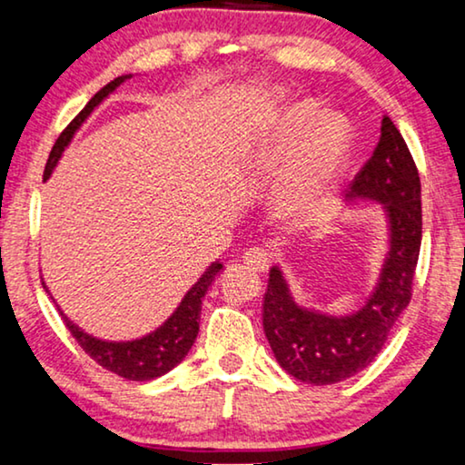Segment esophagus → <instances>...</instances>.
<instances>
[{"label": "esophagus", "instance_id": "1", "mask_svg": "<svg viewBox=\"0 0 465 465\" xmlns=\"http://www.w3.org/2000/svg\"><path fill=\"white\" fill-rule=\"evenodd\" d=\"M242 263L252 272H265L272 263V257L270 252L263 251V248H248V251L242 254Z\"/></svg>", "mask_w": 465, "mask_h": 465}]
</instances>
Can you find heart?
Listing matches in <instances>:
<instances>
[{
	"label": "heart",
	"mask_w": 465,
	"mask_h": 465,
	"mask_svg": "<svg viewBox=\"0 0 465 465\" xmlns=\"http://www.w3.org/2000/svg\"><path fill=\"white\" fill-rule=\"evenodd\" d=\"M354 152L350 122L324 114L316 101L282 107L254 141L246 170L257 181L283 176L276 187V208L284 219L312 221L329 204V195Z\"/></svg>",
	"instance_id": "obj_1"
}]
</instances>
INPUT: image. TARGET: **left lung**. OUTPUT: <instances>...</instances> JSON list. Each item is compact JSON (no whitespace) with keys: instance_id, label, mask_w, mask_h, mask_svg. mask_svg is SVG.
Segmentation results:
<instances>
[{"instance_id":"left-lung-1","label":"left lung","mask_w":465,"mask_h":465,"mask_svg":"<svg viewBox=\"0 0 465 465\" xmlns=\"http://www.w3.org/2000/svg\"><path fill=\"white\" fill-rule=\"evenodd\" d=\"M362 200L381 206L388 251L361 310L335 316L301 305L282 270H270L263 331L278 364L299 381L331 385L366 369L411 301L421 246V183L390 117H383L375 152L345 195L348 204Z\"/></svg>"}]
</instances>
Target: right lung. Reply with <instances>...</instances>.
I'll return each instance as SVG.
<instances>
[{"instance_id": "right-lung-1", "label": "right lung", "mask_w": 465, "mask_h": 465, "mask_svg": "<svg viewBox=\"0 0 465 465\" xmlns=\"http://www.w3.org/2000/svg\"><path fill=\"white\" fill-rule=\"evenodd\" d=\"M130 77L133 75L128 74L109 82L107 86L99 90V93L88 101V104L77 114L75 120L64 128V133L58 136V141L50 152L48 164H45L44 170V181H48L52 173H54L58 160L63 158V152L69 147V143L74 141V136L77 130L82 128V124L93 115V111L99 107L109 94L115 93L117 86H122V84L130 80ZM221 270H223V263H221V261H214V263L202 273L198 282L185 292V297L181 299L176 310L170 313L158 329L147 332V335L143 337L128 339V341H109V339L90 335V332L80 329L61 307H58V312H61L71 335L77 339V343L82 345L84 351H86L94 362H99L103 369L115 372V375H120L124 379H130V381H152V379L162 377L166 375L168 371H173L174 366L189 354V350H192L200 331L202 299H204L208 289H211L214 280H217ZM44 289L48 291L45 282Z\"/></svg>"}]
</instances>
